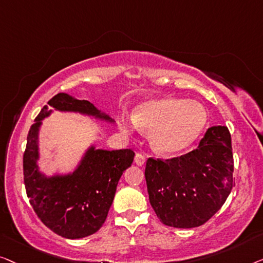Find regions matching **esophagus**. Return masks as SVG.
I'll use <instances>...</instances> for the list:
<instances>
[{"instance_id": "34e87169", "label": "esophagus", "mask_w": 263, "mask_h": 263, "mask_svg": "<svg viewBox=\"0 0 263 263\" xmlns=\"http://www.w3.org/2000/svg\"><path fill=\"white\" fill-rule=\"evenodd\" d=\"M145 161H146V158H145V156H144V155H142V154H136V156H135V163H136L137 165H143L144 163H145Z\"/></svg>"}]
</instances>
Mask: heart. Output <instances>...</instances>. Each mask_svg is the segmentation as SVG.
I'll use <instances>...</instances> for the list:
<instances>
[{
    "label": "heart",
    "instance_id": "b5f03b06",
    "mask_svg": "<svg viewBox=\"0 0 263 263\" xmlns=\"http://www.w3.org/2000/svg\"><path fill=\"white\" fill-rule=\"evenodd\" d=\"M137 130L150 132V144L158 155L175 156L199 138L207 124V112L200 102L176 98H156L140 102L132 110ZM121 131L130 133L124 120Z\"/></svg>",
    "mask_w": 263,
    "mask_h": 263
}]
</instances>
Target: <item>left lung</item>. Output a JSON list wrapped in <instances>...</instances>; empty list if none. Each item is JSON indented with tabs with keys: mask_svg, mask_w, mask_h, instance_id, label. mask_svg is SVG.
<instances>
[{
	"mask_svg": "<svg viewBox=\"0 0 263 263\" xmlns=\"http://www.w3.org/2000/svg\"><path fill=\"white\" fill-rule=\"evenodd\" d=\"M232 173L230 132L227 126H212L198 149L172 160L146 161L150 204L168 227H200L227 200L235 186Z\"/></svg>",
	"mask_w": 263,
	"mask_h": 263,
	"instance_id": "8db88e82",
	"label": "left lung"
}]
</instances>
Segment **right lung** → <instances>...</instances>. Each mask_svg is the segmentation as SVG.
Masks as SVG:
<instances>
[{
  "mask_svg": "<svg viewBox=\"0 0 263 263\" xmlns=\"http://www.w3.org/2000/svg\"><path fill=\"white\" fill-rule=\"evenodd\" d=\"M44 106L29 128L24 154V181L29 202L54 234L77 239L95 234L105 223L123 173L131 167L135 153L130 149L103 150L91 145L72 172L47 176L38 161L39 131L45 118L54 110L72 112L113 124L108 114L87 100L59 93Z\"/></svg>",
  "mask_w": 263,
  "mask_h": 263,
  "instance_id": "obj_1",
  "label": "right lung"
}]
</instances>
